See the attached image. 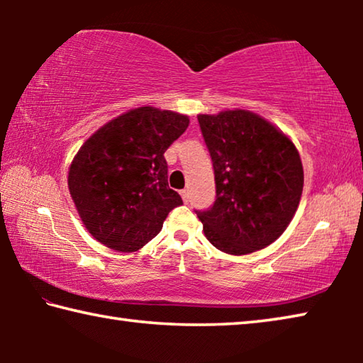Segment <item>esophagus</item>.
Here are the masks:
<instances>
[{
    "mask_svg": "<svg viewBox=\"0 0 363 363\" xmlns=\"http://www.w3.org/2000/svg\"><path fill=\"white\" fill-rule=\"evenodd\" d=\"M181 196H182V200L186 201V203H189V199H190V195H189V190H187V189L181 190Z\"/></svg>",
    "mask_w": 363,
    "mask_h": 363,
    "instance_id": "34e87169",
    "label": "esophagus"
}]
</instances>
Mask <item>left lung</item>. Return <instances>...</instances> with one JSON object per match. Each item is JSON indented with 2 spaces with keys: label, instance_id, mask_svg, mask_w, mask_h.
<instances>
[{
  "label": "left lung",
  "instance_id": "8db88e82",
  "mask_svg": "<svg viewBox=\"0 0 363 363\" xmlns=\"http://www.w3.org/2000/svg\"><path fill=\"white\" fill-rule=\"evenodd\" d=\"M210 152L216 200L195 211L208 240L229 255H248L284 233L298 210L304 173L284 133L247 110L199 115Z\"/></svg>",
  "mask_w": 363,
  "mask_h": 363
}]
</instances>
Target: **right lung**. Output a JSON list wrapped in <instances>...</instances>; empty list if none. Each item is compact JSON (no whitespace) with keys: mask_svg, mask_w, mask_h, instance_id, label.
Returning <instances> with one entry per match:
<instances>
[{"mask_svg":"<svg viewBox=\"0 0 363 363\" xmlns=\"http://www.w3.org/2000/svg\"><path fill=\"white\" fill-rule=\"evenodd\" d=\"M186 115L139 107L97 130L78 150L69 189L97 242L130 253L162 230L181 195L168 186L164 152L187 130Z\"/></svg>","mask_w":363,"mask_h":363,"instance_id":"1","label":"right lung"}]
</instances>
